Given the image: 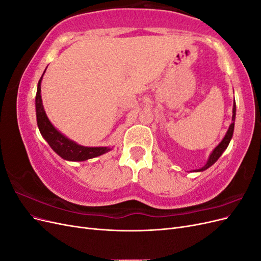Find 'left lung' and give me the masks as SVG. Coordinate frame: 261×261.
Here are the masks:
<instances>
[{
	"instance_id": "1",
	"label": "left lung",
	"mask_w": 261,
	"mask_h": 261,
	"mask_svg": "<svg viewBox=\"0 0 261 261\" xmlns=\"http://www.w3.org/2000/svg\"><path fill=\"white\" fill-rule=\"evenodd\" d=\"M233 115H232V123H231V125H230V127H228V129H227V132H226V134H225V136H224V138L221 140V143L212 150V152L210 153V155H209V158H208V160H207V163L203 165L202 168H200V169H197V170H194V171H191V172H202V171H204V170H207V169H209L211 165H213L215 164L217 161H218V159L222 155V153L225 151V149L227 148V146H228V144H230V141H231V139H232V137H233V132H234V123H235V116H236V105H235V100L233 101Z\"/></svg>"
}]
</instances>
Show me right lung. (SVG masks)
<instances>
[{
	"instance_id": "add662e5",
	"label": "right lung",
	"mask_w": 261,
	"mask_h": 261,
	"mask_svg": "<svg viewBox=\"0 0 261 261\" xmlns=\"http://www.w3.org/2000/svg\"><path fill=\"white\" fill-rule=\"evenodd\" d=\"M45 70L43 72L37 87L36 115L39 130H40L44 140L53 149V151L55 153H58L64 160L81 162L102 155L109 152L110 150H112V148L110 147H85L82 145H78L74 140L67 138L66 136L63 135L60 130L54 127V125L50 122L48 116L45 114L41 99V82Z\"/></svg>"
}]
</instances>
